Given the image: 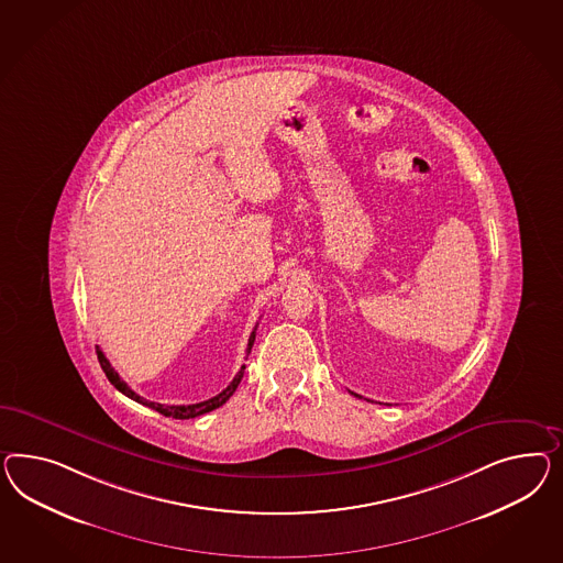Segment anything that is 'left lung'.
<instances>
[{
  "mask_svg": "<svg viewBox=\"0 0 563 563\" xmlns=\"http://www.w3.org/2000/svg\"><path fill=\"white\" fill-rule=\"evenodd\" d=\"M354 396H356V394H354Z\"/></svg>",
  "mask_w": 563,
  "mask_h": 563,
  "instance_id": "obj_1",
  "label": "left lung"
}]
</instances>
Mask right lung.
<instances>
[{
	"label": "right lung",
	"instance_id": "right-lung-1",
	"mask_svg": "<svg viewBox=\"0 0 563 563\" xmlns=\"http://www.w3.org/2000/svg\"><path fill=\"white\" fill-rule=\"evenodd\" d=\"M258 328V325H256ZM256 328H254V332L250 334V340H247V354H250V350L254 346V340H256ZM96 354H98V361H100V366H102V371L107 373L108 380L121 391L126 397H131V399H135L137 404H143V406H147V408H152V410L159 411V413H164V416H169V418H176V420H188V418H197V416H202V413H207V411L217 410V408H221L225 401H228L229 397L235 394V389H238V385H240V380L243 377V368L245 365L240 368V373L233 377V380L229 383L228 387L219 394V396L211 397V399H207V401H200V404H190V406H164V404H155V401H147V399H143V397L137 396L124 380L121 379V375L112 368L110 365V361H108L107 356H104V352L100 350V346H96Z\"/></svg>",
	"mask_w": 563,
	"mask_h": 563
}]
</instances>
